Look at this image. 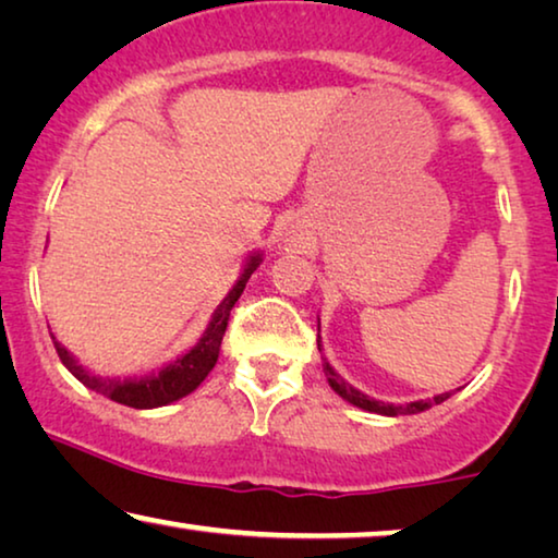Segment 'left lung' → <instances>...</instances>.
<instances>
[{"label": "left lung", "instance_id": "obj_1", "mask_svg": "<svg viewBox=\"0 0 558 558\" xmlns=\"http://www.w3.org/2000/svg\"><path fill=\"white\" fill-rule=\"evenodd\" d=\"M318 351H320V336H318ZM323 373H326V378H328L330 388L336 390V393H338L340 398H345L348 403L359 405V409H363V411L380 413V415H411V413H421V411H428L430 405L444 403L446 398L451 396V393H440V396L428 398V401H413V403H405V405L380 403V401H373V398H368L365 393H361V390H355L351 384H345V380L340 378L338 373L330 368V363H328L326 359H323Z\"/></svg>", "mask_w": 558, "mask_h": 558}]
</instances>
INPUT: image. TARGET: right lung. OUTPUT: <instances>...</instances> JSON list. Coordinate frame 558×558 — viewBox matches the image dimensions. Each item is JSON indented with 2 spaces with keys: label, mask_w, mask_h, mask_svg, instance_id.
<instances>
[{
  "label": "right lung",
  "mask_w": 558,
  "mask_h": 558,
  "mask_svg": "<svg viewBox=\"0 0 558 558\" xmlns=\"http://www.w3.org/2000/svg\"><path fill=\"white\" fill-rule=\"evenodd\" d=\"M257 265H260V255H253L251 263L245 265L243 276H240V280L226 295V301H222L218 305V311L213 313L210 326H207V330L203 332V338L197 340V345L185 355H180L178 361L165 365L162 371H155L149 373V376H140V378H122V380L102 378V376H95V373H89L87 368H82V365L74 361V355L52 336L54 351L64 363V368L70 371L80 384H85L87 388L97 390V393L107 396L110 401L130 405V409H157V405H168L182 396L193 393V390L207 378V373L215 368L232 305L238 303L240 295H243L245 282L253 276Z\"/></svg>",
  "instance_id": "right-lung-1"
}]
</instances>
